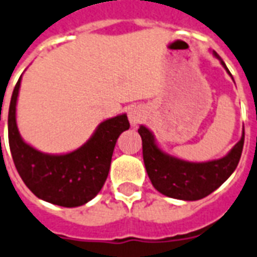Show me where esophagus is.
<instances>
[{"label":"esophagus","mask_w":257,"mask_h":257,"mask_svg":"<svg viewBox=\"0 0 257 257\" xmlns=\"http://www.w3.org/2000/svg\"><path fill=\"white\" fill-rule=\"evenodd\" d=\"M128 118H130V122L133 126H137L138 123H141L142 120H143V114L139 109H133L128 113Z\"/></svg>","instance_id":"34e87169"}]
</instances>
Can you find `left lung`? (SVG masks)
Returning <instances> with one entry per match:
<instances>
[{"mask_svg":"<svg viewBox=\"0 0 257 257\" xmlns=\"http://www.w3.org/2000/svg\"><path fill=\"white\" fill-rule=\"evenodd\" d=\"M214 55L218 56L215 52ZM226 71V64L220 60ZM231 75V73H230ZM143 160L148 177L158 192L177 200L197 201L218 189L238 167L240 160L244 134L227 156L207 163H189L163 154L155 144L148 128L141 126Z\"/></svg>","mask_w":257,"mask_h":257,"instance_id":"8db88e82","label":"left lung"}]
</instances>
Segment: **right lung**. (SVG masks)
Instances as JSON below:
<instances>
[{
	"instance_id": "1",
	"label": "right lung",
	"mask_w": 257,
	"mask_h": 257,
	"mask_svg": "<svg viewBox=\"0 0 257 257\" xmlns=\"http://www.w3.org/2000/svg\"><path fill=\"white\" fill-rule=\"evenodd\" d=\"M21 77L13 90L8 128L13 162L21 179L40 200L59 206H81L102 189L109 175L116 139L128 130L126 114L99 124L89 142L67 155H44L22 141L16 123Z\"/></svg>"
}]
</instances>
